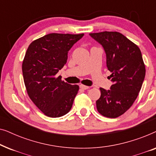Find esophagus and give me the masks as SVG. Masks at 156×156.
Segmentation results:
<instances>
[{
	"instance_id": "34e87169",
	"label": "esophagus",
	"mask_w": 156,
	"mask_h": 156,
	"mask_svg": "<svg viewBox=\"0 0 156 156\" xmlns=\"http://www.w3.org/2000/svg\"><path fill=\"white\" fill-rule=\"evenodd\" d=\"M80 88L84 89V90H86V89H89V87L88 86H86V85H84V84H80Z\"/></svg>"
}]
</instances>
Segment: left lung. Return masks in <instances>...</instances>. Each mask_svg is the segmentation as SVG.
Listing matches in <instances>:
<instances>
[{
	"label": "left lung",
	"mask_w": 156,
	"mask_h": 156,
	"mask_svg": "<svg viewBox=\"0 0 156 156\" xmlns=\"http://www.w3.org/2000/svg\"><path fill=\"white\" fill-rule=\"evenodd\" d=\"M101 44L106 55V66L112 72L109 90L100 88L96 101L98 112L108 118L124 114L137 98L146 75V67L138 47L119 32L89 33Z\"/></svg>",
	"instance_id": "1"
}]
</instances>
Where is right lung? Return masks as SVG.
Wrapping results in <instances>:
<instances>
[{"label": "right lung", "mask_w": 156, "mask_h": 156, "mask_svg": "<svg viewBox=\"0 0 156 156\" xmlns=\"http://www.w3.org/2000/svg\"><path fill=\"white\" fill-rule=\"evenodd\" d=\"M83 36L50 33L34 40L27 48L22 65L25 88L30 99L47 116H62L71 109L79 86L55 76L67 62L69 50Z\"/></svg>", "instance_id": "obj_1"}]
</instances>
